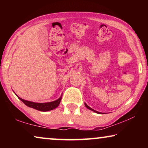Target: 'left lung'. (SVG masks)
Listing matches in <instances>:
<instances>
[{"mask_svg": "<svg viewBox=\"0 0 148 148\" xmlns=\"http://www.w3.org/2000/svg\"><path fill=\"white\" fill-rule=\"evenodd\" d=\"M85 106H86L87 108H88L89 110H92V111H94V112H96V113H98V114H100V112H98V111H96V110H94V109H92V108H91L90 106H88V105H87L86 103H85Z\"/></svg>", "mask_w": 148, "mask_h": 148, "instance_id": "1", "label": "left lung"}]
</instances>
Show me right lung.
I'll return each mask as SVG.
<instances>
[{
	"mask_svg": "<svg viewBox=\"0 0 148 148\" xmlns=\"http://www.w3.org/2000/svg\"><path fill=\"white\" fill-rule=\"evenodd\" d=\"M20 100H21L22 102H23L24 104H25L26 106L31 107V108H33L34 109H36V110L42 111V112H45V111H49L51 110H53V109L56 108L58 105H59L60 100L62 99V96L60 97L58 100L55 101H53V102H47V103H36V102H29V101L21 99L19 97H18Z\"/></svg>",
	"mask_w": 148,
	"mask_h": 148,
	"instance_id": "1",
	"label": "right lung"
}]
</instances>
